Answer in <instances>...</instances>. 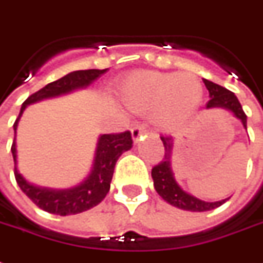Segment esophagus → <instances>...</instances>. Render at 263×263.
<instances>
[{"mask_svg": "<svg viewBox=\"0 0 263 263\" xmlns=\"http://www.w3.org/2000/svg\"><path fill=\"white\" fill-rule=\"evenodd\" d=\"M131 132H132V139L137 142L138 139L141 138V135H142V134H145V126L144 125H134L132 126Z\"/></svg>", "mask_w": 263, "mask_h": 263, "instance_id": "obj_1", "label": "esophagus"}]
</instances>
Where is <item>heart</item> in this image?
<instances>
[{"instance_id": "b5f03b06", "label": "heart", "mask_w": 263, "mask_h": 263, "mask_svg": "<svg viewBox=\"0 0 263 263\" xmlns=\"http://www.w3.org/2000/svg\"><path fill=\"white\" fill-rule=\"evenodd\" d=\"M119 97L134 112L151 115L166 131H175L194 117L201 105L203 88L191 72L137 71L119 85Z\"/></svg>"}]
</instances>
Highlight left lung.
Returning <instances> with one entry per match:
<instances>
[{
  "mask_svg": "<svg viewBox=\"0 0 263 263\" xmlns=\"http://www.w3.org/2000/svg\"><path fill=\"white\" fill-rule=\"evenodd\" d=\"M203 84L209 91V97H211L208 104H206V108L208 109L209 108H225V109H229L231 112H234L236 118H239L242 121L243 126L247 128V114L243 112L242 105L236 98V95L232 91L215 84L212 81L203 80ZM161 139L163 142L165 154H163L162 159L152 168L151 175H152V179H154L155 191L159 194V196H162L163 201H166L171 205L176 206V208L192 211V212L211 211V209L218 208V206H221L222 203H225L227 199L218 202H205L186 194L176 183L172 170H171V151H172L174 139L170 135H162Z\"/></svg>",
  "mask_w": 263,
  "mask_h": 263,
  "instance_id": "1",
  "label": "left lung"
}]
</instances>
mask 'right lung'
<instances>
[{
	"mask_svg": "<svg viewBox=\"0 0 263 263\" xmlns=\"http://www.w3.org/2000/svg\"><path fill=\"white\" fill-rule=\"evenodd\" d=\"M104 72H106V69L74 71V72H69L60 80L49 82L48 85L41 88L40 91L29 95L28 98L24 101L20 115L14 122V132L16 131L18 119H20L27 105L36 102V101L44 100V98H51V97H57L61 93H67L75 88L87 87ZM131 146L132 137L129 131L101 135L98 145H97L92 171H91V174L87 179L72 189L52 191V189L36 188L34 185L27 182L21 176V174L18 172V170H16L15 138H14L12 146H11V152H12L14 163H15L14 165V175H15L18 186L38 208L44 209L49 214L61 215V216L80 214V212H84V211L97 206L105 198L106 194L109 192L115 163L118 161V158L122 155V152L131 149Z\"/></svg>",
	"mask_w": 263,
	"mask_h": 263,
	"instance_id": "add662e5",
	"label": "right lung"
}]
</instances>
